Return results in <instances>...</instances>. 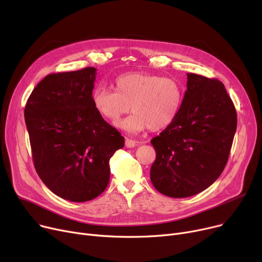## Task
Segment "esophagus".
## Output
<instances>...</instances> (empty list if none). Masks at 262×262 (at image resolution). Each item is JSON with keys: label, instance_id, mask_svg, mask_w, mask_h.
<instances>
[{"label": "esophagus", "instance_id": "34e87169", "mask_svg": "<svg viewBox=\"0 0 262 262\" xmlns=\"http://www.w3.org/2000/svg\"><path fill=\"white\" fill-rule=\"evenodd\" d=\"M136 144H137V141H134V140L128 139V138L125 139V146L126 147H134V146H136Z\"/></svg>", "mask_w": 262, "mask_h": 262}]
</instances>
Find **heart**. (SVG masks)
Listing matches in <instances>:
<instances>
[{
	"instance_id": "1",
	"label": "heart",
	"mask_w": 262,
	"mask_h": 262,
	"mask_svg": "<svg viewBox=\"0 0 262 262\" xmlns=\"http://www.w3.org/2000/svg\"><path fill=\"white\" fill-rule=\"evenodd\" d=\"M115 90L96 87L91 96L93 107L103 119L116 123L129 113L132 106L134 113L117 123L118 127L132 134L170 126L180 115L185 98V87L180 80L146 72L118 76Z\"/></svg>"
}]
</instances>
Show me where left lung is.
Here are the masks:
<instances>
[{
	"label": "left lung",
	"instance_id": "8db88e82",
	"mask_svg": "<svg viewBox=\"0 0 262 262\" xmlns=\"http://www.w3.org/2000/svg\"><path fill=\"white\" fill-rule=\"evenodd\" d=\"M187 90L176 120L150 143L156 160L150 182L170 198L195 195L223 172L237 129V113L221 81L187 73Z\"/></svg>",
	"mask_w": 262,
	"mask_h": 262
}]
</instances>
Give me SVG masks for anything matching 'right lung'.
Listing matches in <instances>:
<instances>
[{
  "mask_svg": "<svg viewBox=\"0 0 262 262\" xmlns=\"http://www.w3.org/2000/svg\"><path fill=\"white\" fill-rule=\"evenodd\" d=\"M96 69L47 75L27 100L24 118L35 169L61 199L81 203L106 189L109 159L124 146L121 134L92 104Z\"/></svg>",
  "mask_w": 262,
  "mask_h": 262,
  "instance_id": "obj_1",
  "label": "right lung"
}]
</instances>
